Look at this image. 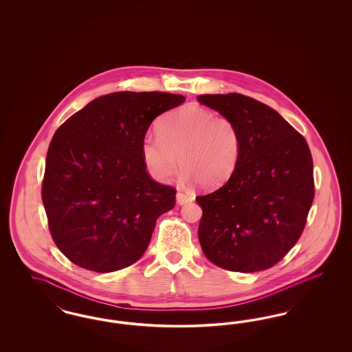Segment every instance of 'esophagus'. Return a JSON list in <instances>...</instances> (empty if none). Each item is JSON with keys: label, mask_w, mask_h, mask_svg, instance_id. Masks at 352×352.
<instances>
[{"label": "esophagus", "mask_w": 352, "mask_h": 352, "mask_svg": "<svg viewBox=\"0 0 352 352\" xmlns=\"http://www.w3.org/2000/svg\"><path fill=\"white\" fill-rule=\"evenodd\" d=\"M192 201V195H188V194H184V192H177V203L179 206H184L186 203Z\"/></svg>", "instance_id": "esophagus-1"}]
</instances>
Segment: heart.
I'll return each instance as SVG.
<instances>
[{
  "label": "heart",
  "mask_w": 352,
  "mask_h": 352,
  "mask_svg": "<svg viewBox=\"0 0 352 352\" xmlns=\"http://www.w3.org/2000/svg\"><path fill=\"white\" fill-rule=\"evenodd\" d=\"M158 135H145L142 161L151 177L165 184L179 166L187 182L204 188L226 184L239 166L243 137L234 120L198 105H184L162 118Z\"/></svg>",
  "instance_id": "heart-1"
}]
</instances>
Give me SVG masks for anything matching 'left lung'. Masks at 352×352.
<instances>
[{
    "instance_id": "1",
    "label": "left lung",
    "mask_w": 352,
    "mask_h": 352,
    "mask_svg": "<svg viewBox=\"0 0 352 352\" xmlns=\"http://www.w3.org/2000/svg\"><path fill=\"white\" fill-rule=\"evenodd\" d=\"M198 101L232 118L243 137L232 177L197 197L201 251L232 272L272 268L298 241L314 199L307 142L273 108L241 94L201 95Z\"/></svg>"
}]
</instances>
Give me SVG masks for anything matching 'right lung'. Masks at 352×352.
Instances as JSON below:
<instances>
[{"label":"right lung","mask_w":352,"mask_h":352,"mask_svg":"<svg viewBox=\"0 0 352 352\" xmlns=\"http://www.w3.org/2000/svg\"><path fill=\"white\" fill-rule=\"evenodd\" d=\"M184 101L168 92H113L55 132L42 201L52 240L69 261L108 273L142 257L157 219L175 206V190L149 177L141 142L154 118Z\"/></svg>","instance_id":"obj_1"}]
</instances>
